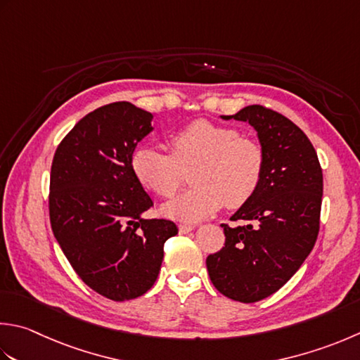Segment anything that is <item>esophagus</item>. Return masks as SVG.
I'll use <instances>...</instances> for the list:
<instances>
[{"label":"esophagus","instance_id":"34e87169","mask_svg":"<svg viewBox=\"0 0 360 360\" xmlns=\"http://www.w3.org/2000/svg\"><path fill=\"white\" fill-rule=\"evenodd\" d=\"M195 226H192V224H179V232L181 234H187V232L193 231Z\"/></svg>","mask_w":360,"mask_h":360}]
</instances>
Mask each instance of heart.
<instances>
[{
  "instance_id": "1",
  "label": "heart",
  "mask_w": 360,
  "mask_h": 360,
  "mask_svg": "<svg viewBox=\"0 0 360 360\" xmlns=\"http://www.w3.org/2000/svg\"><path fill=\"white\" fill-rule=\"evenodd\" d=\"M170 154L156 146L134 150L131 170L151 193L170 198L188 172L192 187L162 207L179 221H200L226 204L229 209L248 202L262 182L265 153L255 139L236 128L195 120L168 137Z\"/></svg>"
}]
</instances>
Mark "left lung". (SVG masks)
<instances>
[{"instance_id": "left-lung-1", "label": "left lung", "mask_w": 360, "mask_h": 360, "mask_svg": "<svg viewBox=\"0 0 360 360\" xmlns=\"http://www.w3.org/2000/svg\"><path fill=\"white\" fill-rule=\"evenodd\" d=\"M256 129L265 153L262 182L252 198L221 224L223 248L206 259L210 281L224 297L256 302L278 292L304 262L320 231L323 173L315 148L297 124L264 105L236 115Z\"/></svg>"}]
</instances>
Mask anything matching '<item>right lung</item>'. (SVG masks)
Listing matches in <instances>:
<instances>
[{
	"label": "right lung",
	"instance_id": "obj_1",
	"mask_svg": "<svg viewBox=\"0 0 360 360\" xmlns=\"http://www.w3.org/2000/svg\"><path fill=\"white\" fill-rule=\"evenodd\" d=\"M153 115L128 101L105 104L75 124L56 150L49 221L63 255L91 290L112 301L142 297L178 234L170 220H145L153 206L131 170Z\"/></svg>",
	"mask_w": 360,
	"mask_h": 360
}]
</instances>
